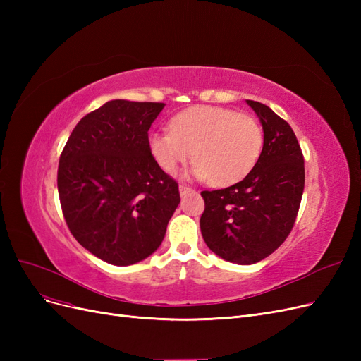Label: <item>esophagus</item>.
<instances>
[{"label": "esophagus", "instance_id": "esophagus-1", "mask_svg": "<svg viewBox=\"0 0 361 361\" xmlns=\"http://www.w3.org/2000/svg\"><path fill=\"white\" fill-rule=\"evenodd\" d=\"M190 191H191V188L187 187V185H185V183H180V185H179V192H180V195H185V194L190 192Z\"/></svg>", "mask_w": 361, "mask_h": 361}]
</instances>
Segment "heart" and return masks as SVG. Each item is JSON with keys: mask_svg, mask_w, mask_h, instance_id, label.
<instances>
[{"mask_svg": "<svg viewBox=\"0 0 361 361\" xmlns=\"http://www.w3.org/2000/svg\"><path fill=\"white\" fill-rule=\"evenodd\" d=\"M265 135L259 120L232 108L194 105L170 120V130L152 133L147 145L152 158L167 173L176 171L191 157L192 174L227 187L255 169Z\"/></svg>", "mask_w": 361, "mask_h": 361, "instance_id": "1", "label": "heart"}]
</instances>
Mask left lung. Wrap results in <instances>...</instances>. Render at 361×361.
<instances>
[{"instance_id":"8db88e82","label":"left lung","mask_w":361,"mask_h":361,"mask_svg":"<svg viewBox=\"0 0 361 361\" xmlns=\"http://www.w3.org/2000/svg\"><path fill=\"white\" fill-rule=\"evenodd\" d=\"M247 104L264 128V150L243 180L202 191L200 216L206 245L239 265L256 264L285 243L297 220L305 179L302 152L289 123L264 104Z\"/></svg>"}]
</instances>
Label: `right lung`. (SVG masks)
Segmentation results:
<instances>
[{"mask_svg":"<svg viewBox=\"0 0 361 361\" xmlns=\"http://www.w3.org/2000/svg\"><path fill=\"white\" fill-rule=\"evenodd\" d=\"M162 108L106 102L80 120L60 155L57 187L69 231L111 265H133L154 253L180 202L178 182L147 145Z\"/></svg>","mask_w":361,"mask_h":361,"instance_id":"obj_1","label":"right lung"}]
</instances>
